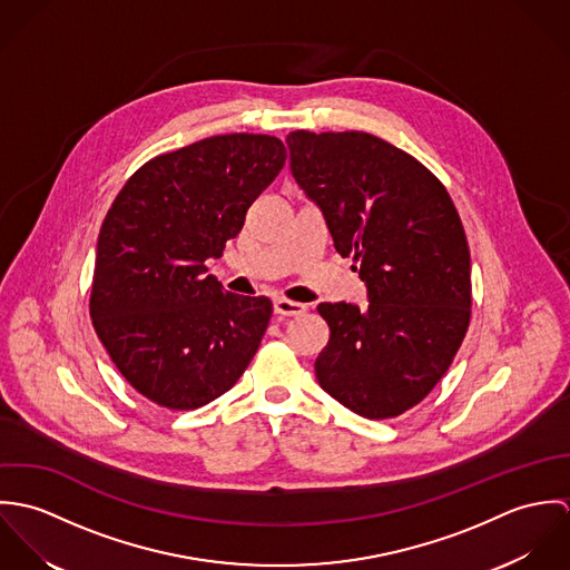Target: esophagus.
<instances>
[{"mask_svg": "<svg viewBox=\"0 0 570 570\" xmlns=\"http://www.w3.org/2000/svg\"><path fill=\"white\" fill-rule=\"evenodd\" d=\"M305 309H307V305L294 303V301H289L285 296L274 301V312L281 314V316H301V314H305Z\"/></svg>", "mask_w": 570, "mask_h": 570, "instance_id": "34e87169", "label": "esophagus"}]
</instances>
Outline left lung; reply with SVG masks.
<instances>
[{
	"instance_id": "1",
	"label": "left lung",
	"mask_w": 570,
	"mask_h": 570,
	"mask_svg": "<svg viewBox=\"0 0 570 570\" xmlns=\"http://www.w3.org/2000/svg\"><path fill=\"white\" fill-rule=\"evenodd\" d=\"M292 175L353 256L368 307L321 303L323 391L366 419L416 406L450 368L472 314L470 247L434 173L364 131H292Z\"/></svg>"
}]
</instances>
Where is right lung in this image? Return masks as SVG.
<instances>
[{
    "label": "right lung",
    "mask_w": 570,
    "mask_h": 570,
    "mask_svg": "<svg viewBox=\"0 0 570 570\" xmlns=\"http://www.w3.org/2000/svg\"><path fill=\"white\" fill-rule=\"evenodd\" d=\"M285 145L226 134L142 164L100 226L89 316L122 377L168 410L230 391L272 318V301L206 274L285 166Z\"/></svg>",
    "instance_id": "1"
}]
</instances>
